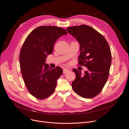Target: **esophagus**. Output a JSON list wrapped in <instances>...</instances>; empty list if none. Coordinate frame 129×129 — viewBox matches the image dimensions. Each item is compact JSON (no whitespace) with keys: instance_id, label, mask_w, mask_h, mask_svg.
Returning a JSON list of instances; mask_svg holds the SVG:
<instances>
[{"instance_id":"1","label":"esophagus","mask_w":129,"mask_h":129,"mask_svg":"<svg viewBox=\"0 0 129 129\" xmlns=\"http://www.w3.org/2000/svg\"><path fill=\"white\" fill-rule=\"evenodd\" d=\"M69 71H70V70L68 69H64L63 70V73L64 74H66L67 73H68L69 72Z\"/></svg>"}]
</instances>
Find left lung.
<instances>
[{"label": "left lung", "instance_id": "8db88e82", "mask_svg": "<svg viewBox=\"0 0 129 129\" xmlns=\"http://www.w3.org/2000/svg\"><path fill=\"white\" fill-rule=\"evenodd\" d=\"M80 45L78 64L87 67L84 74L73 69L76 78L72 88L78 95L92 98L102 90L109 75L111 53L104 37L91 27L82 24L67 28Z\"/></svg>", "mask_w": 129, "mask_h": 129}]
</instances>
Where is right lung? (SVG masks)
I'll return each mask as SVG.
<instances>
[{
    "instance_id": "add662e5",
    "label": "right lung",
    "mask_w": 129,
    "mask_h": 129,
    "mask_svg": "<svg viewBox=\"0 0 129 129\" xmlns=\"http://www.w3.org/2000/svg\"><path fill=\"white\" fill-rule=\"evenodd\" d=\"M66 30L55 26H41L26 38L20 51L19 62L23 79L30 93L38 99L49 97L55 89L63 70L51 69L45 59L53 51L54 45Z\"/></svg>"
}]
</instances>
